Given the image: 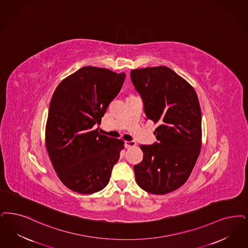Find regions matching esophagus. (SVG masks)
<instances>
[{
	"label": "esophagus",
	"mask_w": 248,
	"mask_h": 248,
	"mask_svg": "<svg viewBox=\"0 0 248 248\" xmlns=\"http://www.w3.org/2000/svg\"><path fill=\"white\" fill-rule=\"evenodd\" d=\"M136 145H137V143L135 141H125V143H124V146H125L126 149H130L132 147H135Z\"/></svg>",
	"instance_id": "34e87169"
}]
</instances>
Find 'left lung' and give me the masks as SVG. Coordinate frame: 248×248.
Wrapping results in <instances>:
<instances>
[{"label": "left lung", "instance_id": "1", "mask_svg": "<svg viewBox=\"0 0 248 248\" xmlns=\"http://www.w3.org/2000/svg\"><path fill=\"white\" fill-rule=\"evenodd\" d=\"M132 83L144 104L146 119L158 124L157 142L140 145L142 161L134 166L143 190L164 195L188 179L201 149V109L187 81L166 66L132 70Z\"/></svg>", "mask_w": 248, "mask_h": 248}]
</instances>
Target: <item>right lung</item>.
Instances as JSON below:
<instances>
[{
	"label": "right lung",
	"instance_id": "right-lung-1",
	"mask_svg": "<svg viewBox=\"0 0 248 248\" xmlns=\"http://www.w3.org/2000/svg\"><path fill=\"white\" fill-rule=\"evenodd\" d=\"M125 74L85 66L62 80L50 99L46 149L62 183L79 194L104 188L118 161L124 141L98 128Z\"/></svg>",
	"mask_w": 248,
	"mask_h": 248
}]
</instances>
